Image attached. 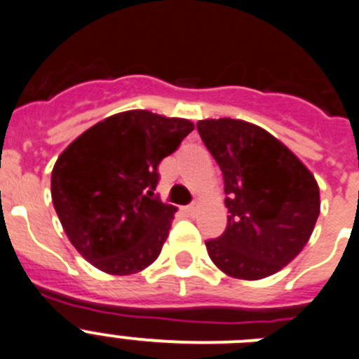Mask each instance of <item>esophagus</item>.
<instances>
[{
  "label": "esophagus",
  "mask_w": 359,
  "mask_h": 359,
  "mask_svg": "<svg viewBox=\"0 0 359 359\" xmlns=\"http://www.w3.org/2000/svg\"><path fill=\"white\" fill-rule=\"evenodd\" d=\"M187 212H189L190 215H194L196 212H198V205H196V203L194 205H189V207H187Z\"/></svg>",
  "instance_id": "obj_1"
}]
</instances>
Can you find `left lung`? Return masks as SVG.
Instances as JSON below:
<instances>
[{
  "mask_svg": "<svg viewBox=\"0 0 359 359\" xmlns=\"http://www.w3.org/2000/svg\"><path fill=\"white\" fill-rule=\"evenodd\" d=\"M198 131L223 170L230 214L223 236L207 241L212 262L241 280L277 273L315 230V176L280 140L246 120H199Z\"/></svg>",
  "mask_w": 359,
  "mask_h": 359,
  "instance_id": "left-lung-1",
  "label": "left lung"
}]
</instances>
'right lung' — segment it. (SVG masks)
<instances>
[{
  "label": "right lung",
  "mask_w": 359,
  "mask_h": 359,
  "mask_svg": "<svg viewBox=\"0 0 359 359\" xmlns=\"http://www.w3.org/2000/svg\"><path fill=\"white\" fill-rule=\"evenodd\" d=\"M194 129L145 109L116 113L77 136L52 170V201L69 243L109 275L138 273L169 236L172 205L154 198L158 165Z\"/></svg>",
  "instance_id": "1"
}]
</instances>
